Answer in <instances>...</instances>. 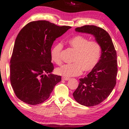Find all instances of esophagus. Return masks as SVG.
<instances>
[{
  "instance_id": "1",
  "label": "esophagus",
  "mask_w": 129,
  "mask_h": 129,
  "mask_svg": "<svg viewBox=\"0 0 129 129\" xmlns=\"http://www.w3.org/2000/svg\"><path fill=\"white\" fill-rule=\"evenodd\" d=\"M62 79L64 80V81H68L70 79V78H67V77H62Z\"/></svg>"
}]
</instances>
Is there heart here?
<instances>
[{
    "mask_svg": "<svg viewBox=\"0 0 129 129\" xmlns=\"http://www.w3.org/2000/svg\"><path fill=\"white\" fill-rule=\"evenodd\" d=\"M70 47L75 51L72 62L63 64L56 69L57 74L64 77L78 76L84 72H90L97 66L101 55V47L97 42L90 41L86 37L78 35L68 41ZM63 49L62 43H57L51 50L53 61L56 64L62 62L60 53Z\"/></svg>",
    "mask_w": 129,
    "mask_h": 129,
    "instance_id": "1",
    "label": "heart"
}]
</instances>
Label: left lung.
<instances>
[{
    "instance_id": "obj_1",
    "label": "left lung",
    "mask_w": 129,
    "mask_h": 129,
    "mask_svg": "<svg viewBox=\"0 0 129 129\" xmlns=\"http://www.w3.org/2000/svg\"><path fill=\"white\" fill-rule=\"evenodd\" d=\"M76 31L91 34L101 47V55L96 67L84 78L79 79L73 95L83 106L91 107L104 101L116 85L118 72L116 51L110 35L105 29L94 25H84Z\"/></svg>"
}]
</instances>
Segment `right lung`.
Listing matches in <instances>:
<instances>
[{
    "label": "right lung",
    "mask_w": 129,
    "mask_h": 129,
    "mask_svg": "<svg viewBox=\"0 0 129 129\" xmlns=\"http://www.w3.org/2000/svg\"><path fill=\"white\" fill-rule=\"evenodd\" d=\"M70 28L38 20L27 23L19 33L10 60V82L22 101L30 105L44 103L61 81V76L51 73V48L56 38Z\"/></svg>",
    "instance_id": "obj_1"
}]
</instances>
